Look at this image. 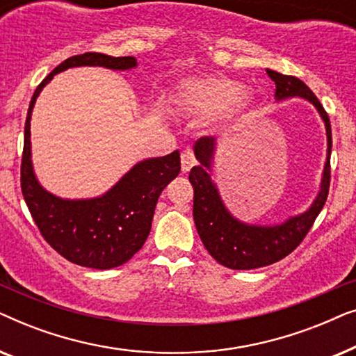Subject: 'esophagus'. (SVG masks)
I'll use <instances>...</instances> for the list:
<instances>
[{
  "mask_svg": "<svg viewBox=\"0 0 356 356\" xmlns=\"http://www.w3.org/2000/svg\"><path fill=\"white\" fill-rule=\"evenodd\" d=\"M196 163H197V160H196V157H194L193 150H189V149L183 150V152H181V170H183V173H188L189 170H191Z\"/></svg>",
  "mask_w": 356,
  "mask_h": 356,
  "instance_id": "obj_1",
  "label": "esophagus"
}]
</instances>
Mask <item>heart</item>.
<instances>
[{
	"instance_id": "1",
	"label": "heart",
	"mask_w": 356,
	"mask_h": 356,
	"mask_svg": "<svg viewBox=\"0 0 356 356\" xmlns=\"http://www.w3.org/2000/svg\"><path fill=\"white\" fill-rule=\"evenodd\" d=\"M177 104L189 115L217 113L222 123L236 124L251 113L254 100L240 81L217 74L184 82Z\"/></svg>"
}]
</instances>
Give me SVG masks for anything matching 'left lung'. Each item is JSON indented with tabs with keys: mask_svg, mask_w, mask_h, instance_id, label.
<instances>
[{
	"mask_svg": "<svg viewBox=\"0 0 356 356\" xmlns=\"http://www.w3.org/2000/svg\"><path fill=\"white\" fill-rule=\"evenodd\" d=\"M267 74L275 82V99L284 100L290 97H303L309 100L323 116L327 131V154L332 149V131L327 111L321 105L313 90L295 76L280 74V72L267 70ZM213 138H201L194 145V154L199 160L197 167L189 172V183L194 189L193 217L197 233L213 259L228 269H257L284 259L291 251L300 246L308 232L313 227L316 217L323 211L327 201L330 186V157H327L324 167V177L321 183V191L308 212L277 227H256L246 225L233 218L222 199L218 196L216 184L211 181L207 170L211 168V159L213 154Z\"/></svg>",
	"mask_w": 356,
	"mask_h": 356,
	"instance_id": "1",
	"label": "left lung"
}]
</instances>
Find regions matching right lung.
Listing matches in <instances>:
<instances>
[{
    "instance_id": "right-lung-1",
    "label": "right lung",
    "mask_w": 356,
    "mask_h": 356,
    "mask_svg": "<svg viewBox=\"0 0 356 356\" xmlns=\"http://www.w3.org/2000/svg\"><path fill=\"white\" fill-rule=\"evenodd\" d=\"M134 56L82 53L56 66L33 92L29 105L21 163L22 196L42 236L53 250L77 266L113 269L128 262L147 240L160 193L178 177V150L149 159L126 173L105 196L87 201H65L47 193L35 179L31 162V115L38 94L56 72L74 66L134 67Z\"/></svg>"
}]
</instances>
